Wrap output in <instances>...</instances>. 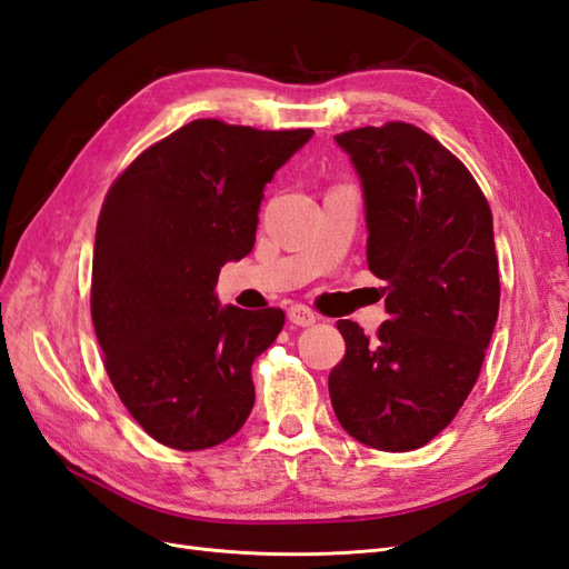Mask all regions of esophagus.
<instances>
[{
    "label": "esophagus",
    "mask_w": 569,
    "mask_h": 569,
    "mask_svg": "<svg viewBox=\"0 0 569 569\" xmlns=\"http://www.w3.org/2000/svg\"><path fill=\"white\" fill-rule=\"evenodd\" d=\"M288 320L298 325V328H308V325L318 322V316L306 306H291V308H288Z\"/></svg>",
    "instance_id": "obj_1"
}]
</instances>
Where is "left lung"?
I'll return each mask as SVG.
<instances>
[{
  "label": "left lung",
  "mask_w": 569,
  "mask_h": 569,
  "mask_svg": "<svg viewBox=\"0 0 569 569\" xmlns=\"http://www.w3.org/2000/svg\"><path fill=\"white\" fill-rule=\"evenodd\" d=\"M335 141L352 156L367 204V261L386 283L373 337L340 320L345 357L330 401L355 440L418 450L450 426L475 389L499 318L491 208L467 166L406 122Z\"/></svg>",
  "instance_id": "1"
}]
</instances>
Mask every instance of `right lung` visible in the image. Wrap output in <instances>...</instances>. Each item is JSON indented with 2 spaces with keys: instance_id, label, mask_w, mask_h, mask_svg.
<instances>
[{
  "instance_id": "add662e5",
  "label": "right lung",
  "mask_w": 569,
  "mask_h": 569,
  "mask_svg": "<svg viewBox=\"0 0 569 569\" xmlns=\"http://www.w3.org/2000/svg\"><path fill=\"white\" fill-rule=\"evenodd\" d=\"M310 137L196 119L107 190L92 253L94 335L119 401L166 447L208 450L251 413V365L286 316L220 308L214 286L253 247L263 186Z\"/></svg>"
}]
</instances>
